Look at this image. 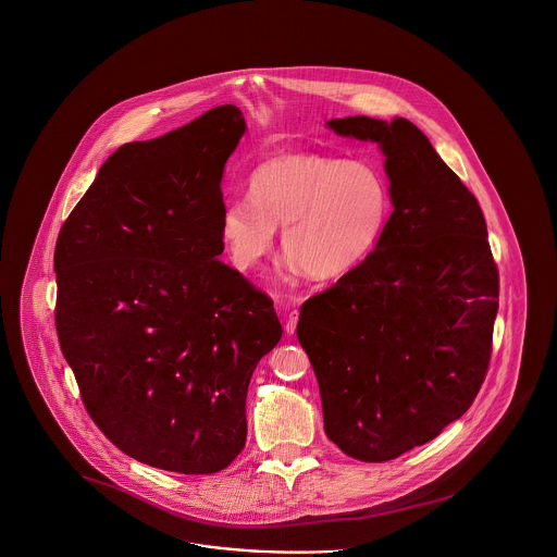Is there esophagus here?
Wrapping results in <instances>:
<instances>
[{
    "label": "esophagus",
    "instance_id": "esophagus-1",
    "mask_svg": "<svg viewBox=\"0 0 557 557\" xmlns=\"http://www.w3.org/2000/svg\"><path fill=\"white\" fill-rule=\"evenodd\" d=\"M297 321H299V312H297V310H293V312H289V317H287V322H285V333H287V335H293V333H295V329H297Z\"/></svg>",
    "mask_w": 557,
    "mask_h": 557
}]
</instances>
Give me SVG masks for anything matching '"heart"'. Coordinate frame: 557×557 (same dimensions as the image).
Returning a JSON list of instances; mask_svg holds the SVG:
<instances>
[{
    "label": "heart",
    "mask_w": 557,
    "mask_h": 557,
    "mask_svg": "<svg viewBox=\"0 0 557 557\" xmlns=\"http://www.w3.org/2000/svg\"><path fill=\"white\" fill-rule=\"evenodd\" d=\"M247 199L220 211V238L240 272L260 268L274 251L276 226L292 264L329 281L362 264L389 218V188L380 170L310 152L262 161L247 180Z\"/></svg>",
    "instance_id": "obj_1"
}]
</instances>
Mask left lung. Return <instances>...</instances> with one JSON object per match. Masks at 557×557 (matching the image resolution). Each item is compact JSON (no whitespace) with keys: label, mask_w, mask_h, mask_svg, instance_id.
Instances as JSON below:
<instances>
[{"label":"left lung","mask_w":557,"mask_h":557,"mask_svg":"<svg viewBox=\"0 0 557 557\" xmlns=\"http://www.w3.org/2000/svg\"><path fill=\"white\" fill-rule=\"evenodd\" d=\"M329 127L380 145L394 211L371 256L304 301L297 339L329 440L381 463L471 407L493 351L498 270L478 199L409 119Z\"/></svg>","instance_id":"8db88e82"}]
</instances>
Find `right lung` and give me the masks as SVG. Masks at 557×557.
Returning <instances> with one entry per match:
<instances>
[{
    "instance_id": "obj_1",
    "label": "right lung",
    "mask_w": 557,
    "mask_h": 557,
    "mask_svg": "<svg viewBox=\"0 0 557 557\" xmlns=\"http://www.w3.org/2000/svg\"><path fill=\"white\" fill-rule=\"evenodd\" d=\"M243 134L224 104L123 145L60 228V350L100 432L150 468H228L253 369L283 335L272 299L218 260L220 182Z\"/></svg>"
}]
</instances>
